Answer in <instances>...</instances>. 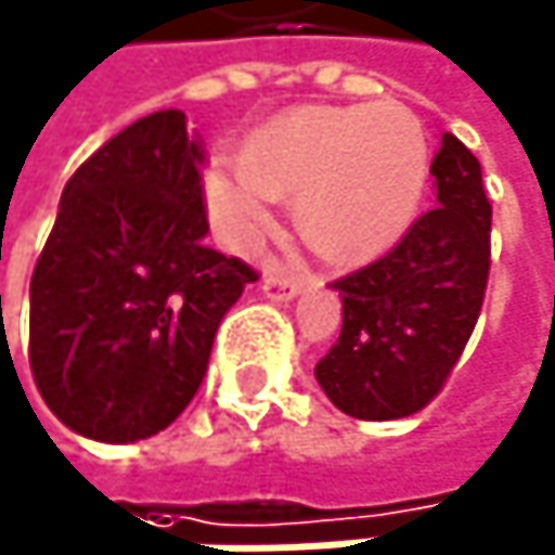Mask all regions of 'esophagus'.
<instances>
[{
	"label": "esophagus",
	"mask_w": 555,
	"mask_h": 555,
	"mask_svg": "<svg viewBox=\"0 0 555 555\" xmlns=\"http://www.w3.org/2000/svg\"><path fill=\"white\" fill-rule=\"evenodd\" d=\"M302 293V280L293 272H283V269H272L262 275V296L272 299V302H289Z\"/></svg>",
	"instance_id": "esophagus-1"
}]
</instances>
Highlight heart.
I'll return each mask as SVG.
<instances>
[{"instance_id":"heart-1","label":"heart","mask_w":555,"mask_h":555,"mask_svg":"<svg viewBox=\"0 0 555 555\" xmlns=\"http://www.w3.org/2000/svg\"><path fill=\"white\" fill-rule=\"evenodd\" d=\"M430 147L404 104L299 107L246 141L243 164L204 177L210 214L233 249L275 230V201H296L302 240L332 262H362L414 223Z\"/></svg>"}]
</instances>
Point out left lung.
I'll list each match as a JSON object with an SVG mask.
<instances>
[{"instance_id":"8db88e82","label":"left lung","mask_w":555,"mask_h":555,"mask_svg":"<svg viewBox=\"0 0 555 555\" xmlns=\"http://www.w3.org/2000/svg\"><path fill=\"white\" fill-rule=\"evenodd\" d=\"M438 207L382 259L332 283L341 335L315 365L328 401L359 421L427 408L477 325L490 275V201L480 160L444 134L434 154Z\"/></svg>"}]
</instances>
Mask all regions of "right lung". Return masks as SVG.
Returning <instances> with one entry per match:
<instances>
[{"label":"right lung","instance_id":"right-lung-1","mask_svg":"<svg viewBox=\"0 0 555 555\" xmlns=\"http://www.w3.org/2000/svg\"><path fill=\"white\" fill-rule=\"evenodd\" d=\"M207 154L177 107L98 147L65 183L28 289V365L52 414L104 444L180 417L256 269L204 243Z\"/></svg>","mask_w":555,"mask_h":555}]
</instances>
